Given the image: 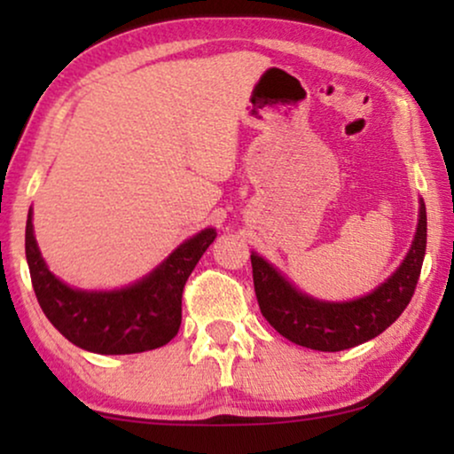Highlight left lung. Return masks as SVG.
<instances>
[{
  "label": "left lung",
  "instance_id": "8db88e82",
  "mask_svg": "<svg viewBox=\"0 0 454 454\" xmlns=\"http://www.w3.org/2000/svg\"><path fill=\"white\" fill-rule=\"evenodd\" d=\"M427 219L419 200L411 247L387 281L357 300L322 301L289 283L269 260L252 252V275L260 312L291 343L316 351H343L387 331L411 301L426 256Z\"/></svg>",
  "mask_w": 454,
  "mask_h": 454
}]
</instances>
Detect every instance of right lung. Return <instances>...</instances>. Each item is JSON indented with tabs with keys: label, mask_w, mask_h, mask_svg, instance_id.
Instances as JSON below:
<instances>
[{
	"label": "right lung",
	"mask_w": 454,
	"mask_h": 454,
	"mask_svg": "<svg viewBox=\"0 0 454 454\" xmlns=\"http://www.w3.org/2000/svg\"><path fill=\"white\" fill-rule=\"evenodd\" d=\"M216 231L202 229L179 244L157 269L128 287L76 289L47 269L35 238L33 208L27 219V262L36 300L49 322L80 349L126 356L169 343L182 325L184 285Z\"/></svg>",
	"instance_id": "add662e5"
}]
</instances>
